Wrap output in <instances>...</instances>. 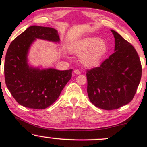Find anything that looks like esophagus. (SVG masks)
<instances>
[{
	"label": "esophagus",
	"instance_id": "34e87169",
	"mask_svg": "<svg viewBox=\"0 0 147 147\" xmlns=\"http://www.w3.org/2000/svg\"><path fill=\"white\" fill-rule=\"evenodd\" d=\"M74 72L76 74V75H80V71H79V70H74Z\"/></svg>",
	"mask_w": 147,
	"mask_h": 147
}]
</instances>
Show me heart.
<instances>
[{
  "mask_svg": "<svg viewBox=\"0 0 147 147\" xmlns=\"http://www.w3.org/2000/svg\"><path fill=\"white\" fill-rule=\"evenodd\" d=\"M107 45L105 41L97 37H87L79 40L69 48L70 52L77 55H84L82 63L86 66H95L106 53Z\"/></svg>",
  "mask_w": 147,
  "mask_h": 147,
  "instance_id": "heart-1",
  "label": "heart"
}]
</instances>
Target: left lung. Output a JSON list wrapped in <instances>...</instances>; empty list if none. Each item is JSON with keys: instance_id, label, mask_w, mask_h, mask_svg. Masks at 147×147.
Masks as SVG:
<instances>
[{"instance_id": "8db88e82", "label": "left lung", "mask_w": 147, "mask_h": 147, "mask_svg": "<svg viewBox=\"0 0 147 147\" xmlns=\"http://www.w3.org/2000/svg\"><path fill=\"white\" fill-rule=\"evenodd\" d=\"M115 52L99 67L87 70V92L92 104L104 110H114L133 99L142 77L137 51L114 30Z\"/></svg>"}]
</instances>
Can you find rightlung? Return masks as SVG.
I'll return each mask as SVG.
<instances>
[{
  "label": "right lung",
  "instance_id": "1",
  "mask_svg": "<svg viewBox=\"0 0 147 147\" xmlns=\"http://www.w3.org/2000/svg\"><path fill=\"white\" fill-rule=\"evenodd\" d=\"M36 38L59 42L58 32L48 27L32 25L10 43L5 60V80L15 100L30 109H44L59 97L72 77V70H41L28 63L30 45Z\"/></svg>",
  "mask_w": 147,
  "mask_h": 147
}]
</instances>
